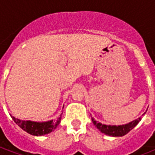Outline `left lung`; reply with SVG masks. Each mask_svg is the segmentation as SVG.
Returning <instances> with one entry per match:
<instances>
[{
	"mask_svg": "<svg viewBox=\"0 0 155 155\" xmlns=\"http://www.w3.org/2000/svg\"><path fill=\"white\" fill-rule=\"evenodd\" d=\"M144 114H142V116L144 115ZM92 120L94 125H96V127H97V129L100 131H101L102 133L105 134L106 135L112 136V137H121V136H124L126 134H128L131 130H133L141 120V117L133 120V121L128 123L126 125H118V126H117V125H103L101 123L97 122V120H94L93 117H92Z\"/></svg>",
	"mask_w": 155,
	"mask_h": 155,
	"instance_id": "1",
	"label": "left lung"
}]
</instances>
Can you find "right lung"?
<instances>
[{
	"mask_svg": "<svg viewBox=\"0 0 155 155\" xmlns=\"http://www.w3.org/2000/svg\"><path fill=\"white\" fill-rule=\"evenodd\" d=\"M61 113L60 117L56 120H49L47 122H35L30 120H21L19 119H16L14 117H12L14 122L21 128L25 132H27L30 134L35 135V136H41V135L47 134L55 130L58 124L61 121Z\"/></svg>",
	"mask_w": 155,
	"mask_h": 155,
	"instance_id": "obj_1",
	"label": "right lung"
}]
</instances>
